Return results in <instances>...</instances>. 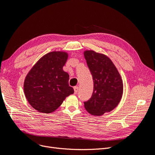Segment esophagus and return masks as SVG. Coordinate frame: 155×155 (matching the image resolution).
I'll return each instance as SVG.
<instances>
[{
    "instance_id": "34e87169",
    "label": "esophagus",
    "mask_w": 155,
    "mask_h": 155,
    "mask_svg": "<svg viewBox=\"0 0 155 155\" xmlns=\"http://www.w3.org/2000/svg\"><path fill=\"white\" fill-rule=\"evenodd\" d=\"M74 94H77L78 92V90H79V87H74Z\"/></svg>"
}]
</instances>
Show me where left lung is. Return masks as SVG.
<instances>
[{"instance_id":"left-lung-1","label":"left lung","mask_w":155,"mask_h":155,"mask_svg":"<svg viewBox=\"0 0 155 155\" xmlns=\"http://www.w3.org/2000/svg\"><path fill=\"white\" fill-rule=\"evenodd\" d=\"M84 56L94 81V91L84 103V108L92 115L101 116L116 108L123 94V82L110 58L92 50L84 51Z\"/></svg>"}]
</instances>
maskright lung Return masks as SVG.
I'll return each mask as SVG.
<instances>
[{"instance_id": "1", "label": "right lung", "mask_w": 155, "mask_h": 155, "mask_svg": "<svg viewBox=\"0 0 155 155\" xmlns=\"http://www.w3.org/2000/svg\"><path fill=\"white\" fill-rule=\"evenodd\" d=\"M68 57L67 52H50L42 56L26 75L24 94L36 110L52 113L67 97L74 94L73 88L68 84V74L63 69Z\"/></svg>"}]
</instances>
